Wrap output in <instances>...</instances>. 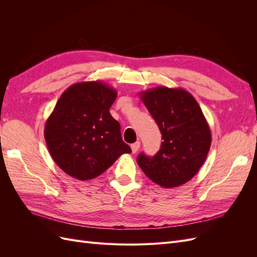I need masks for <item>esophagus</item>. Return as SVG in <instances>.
Returning <instances> with one entry per match:
<instances>
[{"label":"esophagus","instance_id":"1","mask_svg":"<svg viewBox=\"0 0 257 257\" xmlns=\"http://www.w3.org/2000/svg\"><path fill=\"white\" fill-rule=\"evenodd\" d=\"M139 147H141V143L139 142H136L135 144H133L131 146V148H132V152L133 153H136L137 151H138V149H139Z\"/></svg>","mask_w":257,"mask_h":257}]
</instances>
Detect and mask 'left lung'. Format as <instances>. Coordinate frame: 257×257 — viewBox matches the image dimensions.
Returning a JSON list of instances; mask_svg holds the SVG:
<instances>
[{
  "instance_id": "1",
  "label": "left lung",
  "mask_w": 257,
  "mask_h": 257,
  "mask_svg": "<svg viewBox=\"0 0 257 257\" xmlns=\"http://www.w3.org/2000/svg\"><path fill=\"white\" fill-rule=\"evenodd\" d=\"M158 123L162 145L154 157L141 153L139 167L162 188L180 186L197 174L211 146V131L197 100L181 88L157 87L139 93Z\"/></svg>"
}]
</instances>
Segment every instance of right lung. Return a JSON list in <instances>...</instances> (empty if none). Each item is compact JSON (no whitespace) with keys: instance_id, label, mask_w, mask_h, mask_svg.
Returning a JSON list of instances; mask_svg holds the SVG:
<instances>
[{"instance_id":"1","label":"right lung","mask_w":257,"mask_h":257,"mask_svg":"<svg viewBox=\"0 0 257 257\" xmlns=\"http://www.w3.org/2000/svg\"><path fill=\"white\" fill-rule=\"evenodd\" d=\"M115 98L116 90L98 80L74 83L62 93L44 136L51 158L68 176L90 180L132 152L109 112Z\"/></svg>"}]
</instances>
